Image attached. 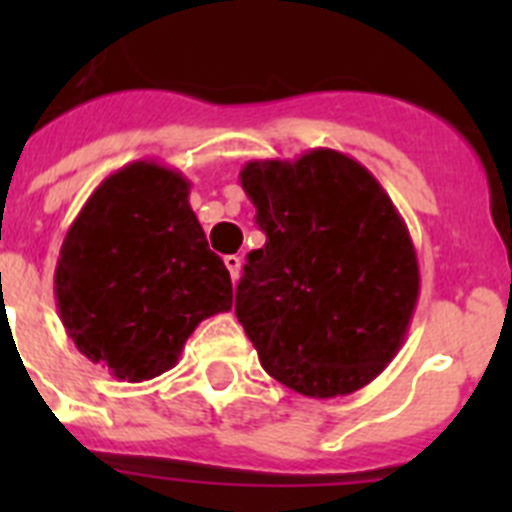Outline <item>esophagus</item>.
<instances>
[{
    "mask_svg": "<svg viewBox=\"0 0 512 512\" xmlns=\"http://www.w3.org/2000/svg\"><path fill=\"white\" fill-rule=\"evenodd\" d=\"M241 256H225V266H228V271H230V279H233V282H238V277H241Z\"/></svg>",
    "mask_w": 512,
    "mask_h": 512,
    "instance_id": "1",
    "label": "esophagus"
}]
</instances>
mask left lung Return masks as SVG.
Listing matches in <instances>:
<instances>
[{
    "mask_svg": "<svg viewBox=\"0 0 512 512\" xmlns=\"http://www.w3.org/2000/svg\"><path fill=\"white\" fill-rule=\"evenodd\" d=\"M241 187L266 243L248 253L235 315L261 366L305 397L361 390L397 356L420 292L390 194L333 148L248 161Z\"/></svg>",
    "mask_w": 512,
    "mask_h": 512,
    "instance_id": "8db88e82",
    "label": "left lung"
}]
</instances>
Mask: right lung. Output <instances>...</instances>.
I'll return each mask as SVG.
<instances>
[{"label": "right lung", "mask_w": 512, "mask_h": 512, "mask_svg": "<svg viewBox=\"0 0 512 512\" xmlns=\"http://www.w3.org/2000/svg\"><path fill=\"white\" fill-rule=\"evenodd\" d=\"M53 295L76 348L122 382L169 372L194 328L233 307L189 182L158 161H133L94 189L61 243Z\"/></svg>", "instance_id": "obj_1"}]
</instances>
